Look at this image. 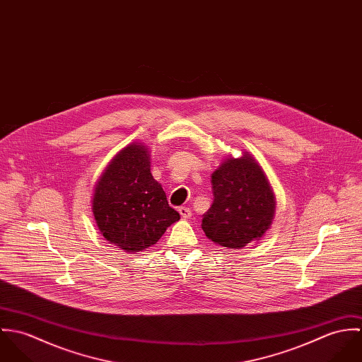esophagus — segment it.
<instances>
[{
  "label": "esophagus",
  "mask_w": 362,
  "mask_h": 362,
  "mask_svg": "<svg viewBox=\"0 0 362 362\" xmlns=\"http://www.w3.org/2000/svg\"><path fill=\"white\" fill-rule=\"evenodd\" d=\"M178 211H180V214H181V217H182V218H189V217L192 216V211H191V209H189V207H178Z\"/></svg>",
  "instance_id": "34e87169"
}]
</instances>
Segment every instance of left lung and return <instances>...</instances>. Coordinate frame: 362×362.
<instances>
[{"label": "left lung", "mask_w": 362, "mask_h": 362, "mask_svg": "<svg viewBox=\"0 0 362 362\" xmlns=\"http://www.w3.org/2000/svg\"><path fill=\"white\" fill-rule=\"evenodd\" d=\"M213 204L202 228L216 244L244 248L272 224L274 197L258 163L250 155L227 158L211 174Z\"/></svg>", "instance_id": "obj_1"}]
</instances>
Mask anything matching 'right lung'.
Listing matches in <instances>:
<instances>
[{
    "mask_svg": "<svg viewBox=\"0 0 362 362\" xmlns=\"http://www.w3.org/2000/svg\"><path fill=\"white\" fill-rule=\"evenodd\" d=\"M92 206L104 238L132 254L156 244L167 227L180 220L152 177L146 146L138 144L124 148L110 161Z\"/></svg>",
    "mask_w": 362,
    "mask_h": 362,
    "instance_id": "1",
    "label": "right lung"
}]
</instances>
